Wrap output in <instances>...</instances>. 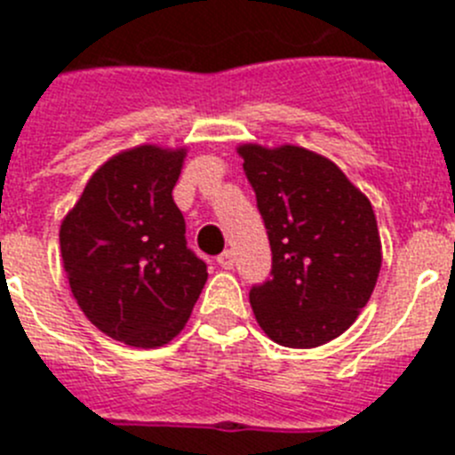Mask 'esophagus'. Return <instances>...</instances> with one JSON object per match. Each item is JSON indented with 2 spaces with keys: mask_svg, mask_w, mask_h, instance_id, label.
Here are the masks:
<instances>
[{
  "mask_svg": "<svg viewBox=\"0 0 455 455\" xmlns=\"http://www.w3.org/2000/svg\"><path fill=\"white\" fill-rule=\"evenodd\" d=\"M216 262H219L220 268H228V271H230V268H235V252L232 251L220 252V255L216 257Z\"/></svg>",
  "mask_w": 455,
  "mask_h": 455,
  "instance_id": "obj_1",
  "label": "esophagus"
}]
</instances>
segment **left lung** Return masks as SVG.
<instances>
[{
	"instance_id": "left-lung-1",
	"label": "left lung",
	"mask_w": 455,
	"mask_h": 455,
	"mask_svg": "<svg viewBox=\"0 0 455 455\" xmlns=\"http://www.w3.org/2000/svg\"><path fill=\"white\" fill-rule=\"evenodd\" d=\"M267 225L271 277L251 289L257 323L289 348L348 331L380 273L369 198L325 156L299 146L236 148Z\"/></svg>"
}]
</instances>
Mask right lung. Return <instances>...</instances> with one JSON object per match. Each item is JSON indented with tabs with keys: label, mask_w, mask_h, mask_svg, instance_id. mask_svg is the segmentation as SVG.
<instances>
[{
	"label": "right lung",
	"mask_w": 455,
	"mask_h": 455,
	"mask_svg": "<svg viewBox=\"0 0 455 455\" xmlns=\"http://www.w3.org/2000/svg\"><path fill=\"white\" fill-rule=\"evenodd\" d=\"M187 150L139 146L92 172L61 223L72 296L98 331L136 348L164 347L187 325L207 264L187 248L172 200Z\"/></svg>",
	"instance_id": "add662e5"
}]
</instances>
